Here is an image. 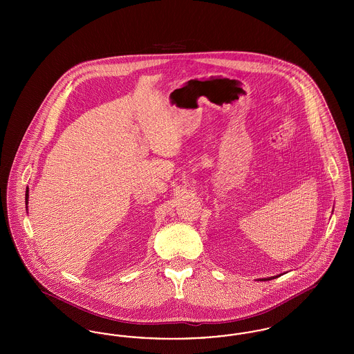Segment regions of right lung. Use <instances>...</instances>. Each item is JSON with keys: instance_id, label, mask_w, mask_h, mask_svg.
Instances as JSON below:
<instances>
[{"instance_id": "add662e5", "label": "right lung", "mask_w": 354, "mask_h": 354, "mask_svg": "<svg viewBox=\"0 0 354 354\" xmlns=\"http://www.w3.org/2000/svg\"><path fill=\"white\" fill-rule=\"evenodd\" d=\"M28 199H29V191H26V199H25L26 203H28Z\"/></svg>"}]
</instances>
